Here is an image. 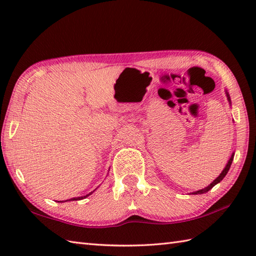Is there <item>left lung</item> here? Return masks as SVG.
<instances>
[{
  "mask_svg": "<svg viewBox=\"0 0 256 256\" xmlns=\"http://www.w3.org/2000/svg\"><path fill=\"white\" fill-rule=\"evenodd\" d=\"M226 98H228V101H229V103L231 104V99H230V96H229V94H228V91H226ZM233 158H234V153H232V155H231V157H230V160H228V164L226 165V167H224V170L221 172V174L220 175L216 177L214 182H212L208 187H204V189H200V190H197V192H192V194H206V192H208L209 190L212 188V187H214L216 184H219L222 179H224V177H226V175L228 174V172H229V170H230V167H231V164H232V162H233Z\"/></svg>",
  "mask_w": 256,
  "mask_h": 256,
  "instance_id": "8db88e82",
  "label": "left lung"
}]
</instances>
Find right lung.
I'll return each mask as SVG.
<instances>
[{
    "instance_id": "1",
    "label": "right lung",
    "mask_w": 256,
    "mask_h": 256,
    "mask_svg": "<svg viewBox=\"0 0 256 256\" xmlns=\"http://www.w3.org/2000/svg\"><path fill=\"white\" fill-rule=\"evenodd\" d=\"M92 192H90V194H86V196H82V197H76V198H72V199H69V200H67V201H74V200H82V199H84V198H86L88 197V196H90ZM59 202V201H58ZM60 202H64V201H60Z\"/></svg>"
}]
</instances>
